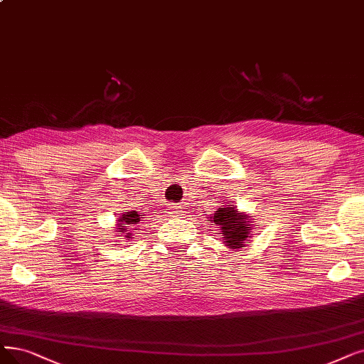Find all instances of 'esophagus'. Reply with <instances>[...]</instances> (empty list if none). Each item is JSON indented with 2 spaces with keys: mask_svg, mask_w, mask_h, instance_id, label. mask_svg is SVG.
Here are the masks:
<instances>
[{
  "mask_svg": "<svg viewBox=\"0 0 364 364\" xmlns=\"http://www.w3.org/2000/svg\"><path fill=\"white\" fill-rule=\"evenodd\" d=\"M170 210H171V213H174V215H179V216H181V213H182L181 208H179V206H176V205L170 206Z\"/></svg>",
  "mask_w": 364,
  "mask_h": 364,
  "instance_id": "obj_1",
  "label": "esophagus"
}]
</instances>
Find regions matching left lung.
<instances>
[{"label":"left lung","instance_id":"obj_1","mask_svg":"<svg viewBox=\"0 0 364 364\" xmlns=\"http://www.w3.org/2000/svg\"><path fill=\"white\" fill-rule=\"evenodd\" d=\"M210 221H213L215 225L220 228V235L224 237V243L231 250L243 248L245 243H248L254 227L248 215L240 213L235 205H231V201L228 205L218 208L212 215Z\"/></svg>","mask_w":364,"mask_h":364}]
</instances>
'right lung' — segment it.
I'll return each mask as SVG.
<instances>
[{"instance_id":"right-lung-1","label":"right lung","mask_w":364,"mask_h":364,"mask_svg":"<svg viewBox=\"0 0 364 364\" xmlns=\"http://www.w3.org/2000/svg\"><path fill=\"white\" fill-rule=\"evenodd\" d=\"M141 218H144V215H140L139 212L136 210H132V212H125L121 215V218L118 220V225L121 227V231L119 232H124L125 237H132V230H139L137 225L140 224Z\"/></svg>"}]
</instances>
